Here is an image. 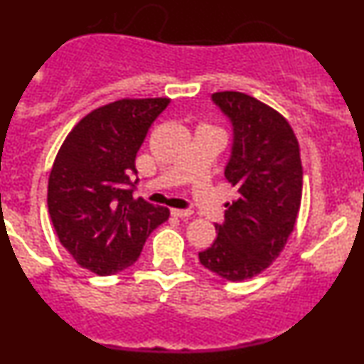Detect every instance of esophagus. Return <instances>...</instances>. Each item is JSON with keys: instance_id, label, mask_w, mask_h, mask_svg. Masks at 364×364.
<instances>
[{"instance_id": "obj_1", "label": "esophagus", "mask_w": 364, "mask_h": 364, "mask_svg": "<svg viewBox=\"0 0 364 364\" xmlns=\"http://www.w3.org/2000/svg\"><path fill=\"white\" fill-rule=\"evenodd\" d=\"M193 212L191 210H181V208H171V215L179 217V219H185V217H190Z\"/></svg>"}]
</instances>
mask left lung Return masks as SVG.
Listing matches in <instances>:
<instances>
[{"instance_id": "8db88e82", "label": "left lung", "mask_w": 364, "mask_h": 364, "mask_svg": "<svg viewBox=\"0 0 364 364\" xmlns=\"http://www.w3.org/2000/svg\"><path fill=\"white\" fill-rule=\"evenodd\" d=\"M212 101L232 124L224 176L237 198L225 203L215 241L198 258L210 272L237 282L262 274L286 246L301 205L303 166L298 139L281 112L243 92H215Z\"/></svg>"}]
</instances>
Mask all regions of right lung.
<instances>
[{"label":"right lung","mask_w":364,"mask_h":364,"mask_svg":"<svg viewBox=\"0 0 364 364\" xmlns=\"http://www.w3.org/2000/svg\"><path fill=\"white\" fill-rule=\"evenodd\" d=\"M168 97L119 99L68 133L49 174L48 208L60 243L83 269L111 275L139 260L169 208L135 198L136 152Z\"/></svg>","instance_id":"1"}]
</instances>
